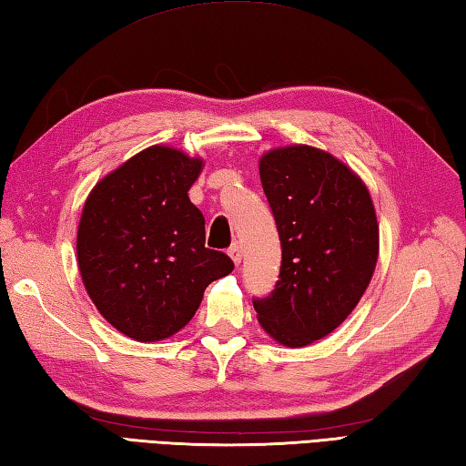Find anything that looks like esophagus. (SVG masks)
Masks as SVG:
<instances>
[{"mask_svg": "<svg viewBox=\"0 0 466 466\" xmlns=\"http://www.w3.org/2000/svg\"><path fill=\"white\" fill-rule=\"evenodd\" d=\"M228 257L232 258L234 264H240V262H242V248H240L238 242H234V244L230 246V250H228Z\"/></svg>", "mask_w": 466, "mask_h": 466, "instance_id": "1", "label": "esophagus"}]
</instances>
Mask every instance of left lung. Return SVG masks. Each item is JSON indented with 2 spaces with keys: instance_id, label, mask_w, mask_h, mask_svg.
<instances>
[{
  "instance_id": "left-lung-1",
  "label": "left lung",
  "mask_w": 466,
  "mask_h": 466,
  "mask_svg": "<svg viewBox=\"0 0 466 466\" xmlns=\"http://www.w3.org/2000/svg\"><path fill=\"white\" fill-rule=\"evenodd\" d=\"M282 260L275 290L254 299L258 323L285 348L335 331L376 270L380 226L368 186L343 161L311 145H287L258 161Z\"/></svg>"
}]
</instances>
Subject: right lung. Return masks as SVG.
I'll return each mask as SVG.
<instances>
[{
	"label": "right lung",
	"instance_id": "1",
	"mask_svg": "<svg viewBox=\"0 0 466 466\" xmlns=\"http://www.w3.org/2000/svg\"><path fill=\"white\" fill-rule=\"evenodd\" d=\"M204 169L151 145L98 181L76 234L78 270L98 313L135 341H161L191 321L204 290L234 262L206 248V220L187 191Z\"/></svg>",
	"mask_w": 466,
	"mask_h": 466
}]
</instances>
